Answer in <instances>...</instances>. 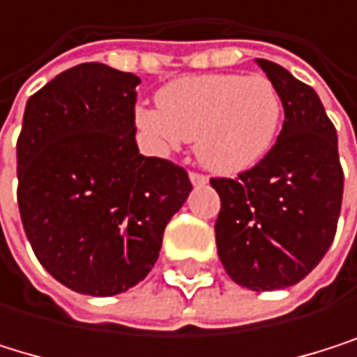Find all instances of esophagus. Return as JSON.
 <instances>
[{
  "mask_svg": "<svg viewBox=\"0 0 357 357\" xmlns=\"http://www.w3.org/2000/svg\"><path fill=\"white\" fill-rule=\"evenodd\" d=\"M189 178H191L193 185H206L208 183V176L200 174V172H189Z\"/></svg>",
  "mask_w": 357,
  "mask_h": 357,
  "instance_id": "obj_1",
  "label": "esophagus"
}]
</instances>
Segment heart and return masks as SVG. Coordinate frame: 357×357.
I'll use <instances>...</instances> for the list:
<instances>
[{
    "instance_id": "1",
    "label": "heart",
    "mask_w": 357,
    "mask_h": 357,
    "mask_svg": "<svg viewBox=\"0 0 357 357\" xmlns=\"http://www.w3.org/2000/svg\"><path fill=\"white\" fill-rule=\"evenodd\" d=\"M157 108H138L136 126L159 153L195 142L200 162L219 174L253 168L277 142L283 100L259 74H202L168 82Z\"/></svg>"
}]
</instances>
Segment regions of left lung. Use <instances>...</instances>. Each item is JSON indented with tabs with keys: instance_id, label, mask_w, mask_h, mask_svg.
Segmentation results:
<instances>
[{
	"instance_id": "1",
	"label": "left lung",
	"mask_w": 357,
	"mask_h": 357,
	"mask_svg": "<svg viewBox=\"0 0 357 357\" xmlns=\"http://www.w3.org/2000/svg\"><path fill=\"white\" fill-rule=\"evenodd\" d=\"M257 66L281 93V134L251 170L211 185L221 198L215 238L225 273L243 287L273 291L302 281L330 249L345 176L319 96L273 61Z\"/></svg>"
}]
</instances>
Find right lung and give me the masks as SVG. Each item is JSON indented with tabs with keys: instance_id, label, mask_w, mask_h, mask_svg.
Masks as SVG:
<instances>
[{
	"instance_id": "add662e5",
	"label": "right lung",
	"mask_w": 357,
	"mask_h": 357,
	"mask_svg": "<svg viewBox=\"0 0 357 357\" xmlns=\"http://www.w3.org/2000/svg\"><path fill=\"white\" fill-rule=\"evenodd\" d=\"M138 84L130 72L80 63L25 106L21 221L40 264L78 294L114 296L140 283L191 191L185 168L138 151Z\"/></svg>"
}]
</instances>
